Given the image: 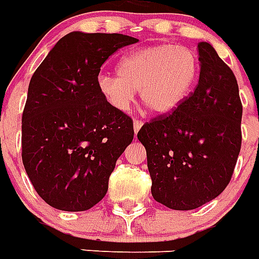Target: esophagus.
<instances>
[{
  "label": "esophagus",
  "instance_id": "34e87169",
  "mask_svg": "<svg viewBox=\"0 0 259 259\" xmlns=\"http://www.w3.org/2000/svg\"><path fill=\"white\" fill-rule=\"evenodd\" d=\"M143 123L140 121V120H134V131H135V134H138L139 132V130L142 128Z\"/></svg>",
  "mask_w": 259,
  "mask_h": 259
}]
</instances>
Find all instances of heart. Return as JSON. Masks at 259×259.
<instances>
[{
	"label": "heart",
	"mask_w": 259,
	"mask_h": 259,
	"mask_svg": "<svg viewBox=\"0 0 259 259\" xmlns=\"http://www.w3.org/2000/svg\"><path fill=\"white\" fill-rule=\"evenodd\" d=\"M117 72L97 78L100 94L113 108L127 111L135 91H139L146 108L156 115H167L191 95L199 77V60L187 47L150 45L124 56Z\"/></svg>",
	"instance_id": "b5f03b06"
}]
</instances>
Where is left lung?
<instances>
[{
	"instance_id": "obj_1",
	"label": "left lung",
	"mask_w": 259,
	"mask_h": 259,
	"mask_svg": "<svg viewBox=\"0 0 259 259\" xmlns=\"http://www.w3.org/2000/svg\"><path fill=\"white\" fill-rule=\"evenodd\" d=\"M199 81L167 116L144 124L154 199L172 210H194L215 199L231 179L241 151L242 104L234 73L211 44L199 42Z\"/></svg>"
}]
</instances>
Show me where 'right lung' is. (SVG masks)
<instances>
[{
    "label": "right lung",
    "instance_id": "obj_1",
    "mask_svg": "<svg viewBox=\"0 0 259 259\" xmlns=\"http://www.w3.org/2000/svg\"><path fill=\"white\" fill-rule=\"evenodd\" d=\"M119 33L71 32L33 73L22 113V163L37 194L63 211H85L108 190L134 124L97 87L101 65L138 42Z\"/></svg>",
    "mask_w": 259,
    "mask_h": 259
}]
</instances>
